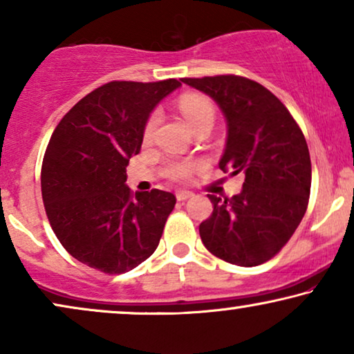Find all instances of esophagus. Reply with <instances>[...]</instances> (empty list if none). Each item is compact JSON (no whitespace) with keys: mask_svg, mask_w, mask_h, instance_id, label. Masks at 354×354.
<instances>
[{"mask_svg":"<svg viewBox=\"0 0 354 354\" xmlns=\"http://www.w3.org/2000/svg\"><path fill=\"white\" fill-rule=\"evenodd\" d=\"M176 196H177L178 201H185V200H188V198H193V193L187 192V190H178L176 193Z\"/></svg>","mask_w":354,"mask_h":354,"instance_id":"esophagus-1","label":"esophagus"}]
</instances>
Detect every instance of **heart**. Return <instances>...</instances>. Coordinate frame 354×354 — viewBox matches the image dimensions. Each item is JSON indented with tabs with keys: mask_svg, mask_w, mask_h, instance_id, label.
Masks as SVG:
<instances>
[{
	"mask_svg": "<svg viewBox=\"0 0 354 354\" xmlns=\"http://www.w3.org/2000/svg\"><path fill=\"white\" fill-rule=\"evenodd\" d=\"M178 109H180L183 118H185V120L190 124V127L193 130H195L198 125L205 122H212V119H214V106H212L209 100L201 95H192V93L182 95L180 100H178ZM158 122H159V111H153V113L149 114L147 124H145V129H143L145 140H149L153 137L154 129H156ZM195 167L196 164L192 161H176L169 164L166 169V174L171 178H174V180H185V178L192 176L193 171H195Z\"/></svg>",
	"mask_w": 354,
	"mask_h": 354,
	"instance_id": "b5f03b06",
	"label": "heart"
}]
</instances>
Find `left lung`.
Listing matches in <instances>:
<instances>
[{"label": "left lung", "mask_w": 354, "mask_h": 354, "mask_svg": "<svg viewBox=\"0 0 354 354\" xmlns=\"http://www.w3.org/2000/svg\"><path fill=\"white\" fill-rule=\"evenodd\" d=\"M209 95L227 120L219 167L243 172L239 195H207L212 214L200 224L203 243L230 264L253 268L274 258L306 212L311 158L304 135L277 96L240 75L182 79Z\"/></svg>", "instance_id": "left-lung-1"}]
</instances>
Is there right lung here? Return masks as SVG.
Returning <instances> with one entry per match:
<instances>
[{
	"label": "right lung",
	"instance_id": "add662e5",
	"mask_svg": "<svg viewBox=\"0 0 354 354\" xmlns=\"http://www.w3.org/2000/svg\"><path fill=\"white\" fill-rule=\"evenodd\" d=\"M182 84L109 82L84 96L57 124L41 164V196L67 253L104 274H124L154 253L176 196L125 185L145 124Z\"/></svg>",
	"mask_w": 354,
	"mask_h": 354
}]
</instances>
